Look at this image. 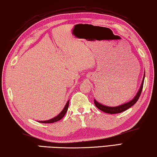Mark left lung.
Masks as SVG:
<instances>
[{
  "label": "left lung",
  "mask_w": 157,
  "mask_h": 157,
  "mask_svg": "<svg viewBox=\"0 0 157 157\" xmlns=\"http://www.w3.org/2000/svg\"><path fill=\"white\" fill-rule=\"evenodd\" d=\"M144 79H145V75H144L143 77V82H142V84L140 86V88L139 89V91L138 93H137L136 96L134 97V98L132 101L128 102L125 104H123L121 105H119L117 107H108V106H105L102 105V104L99 103L97 102L95 99H94V103H95V105L96 106V108H98L99 110L104 112V113H108V114H117V113H122V112L125 111L127 110V109L130 108L131 106H133L134 104H135L137 101H138V98H140V94L142 90H143V84H144Z\"/></svg>",
  "instance_id": "8db88e82"
}]
</instances>
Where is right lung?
I'll list each match as a JSON object with an SVG mask.
<instances>
[{"label": "right lung", "mask_w": 157, "mask_h": 157, "mask_svg": "<svg viewBox=\"0 0 157 157\" xmlns=\"http://www.w3.org/2000/svg\"><path fill=\"white\" fill-rule=\"evenodd\" d=\"M68 105H69V101L67 102L66 106L64 107L63 110L61 111V113L59 114L58 116H56V117H54L53 119H49V120H47V121H40V122L41 123H45V124H50V123H54V122H56L57 121H59L60 119H61L63 117L64 115H65L67 110H68Z\"/></svg>", "instance_id": "obj_1"}]
</instances>
